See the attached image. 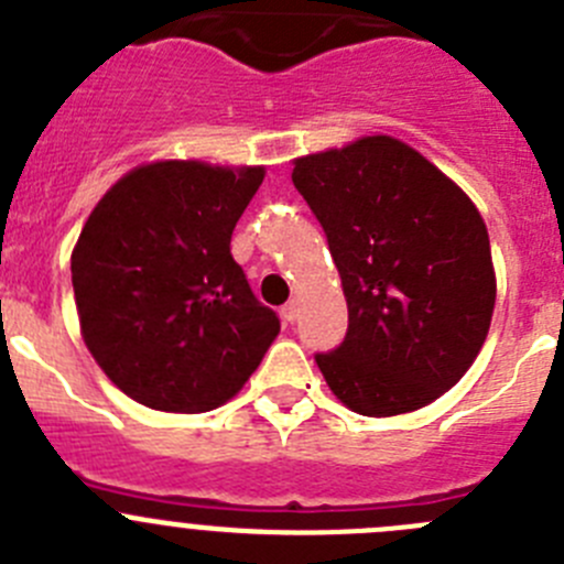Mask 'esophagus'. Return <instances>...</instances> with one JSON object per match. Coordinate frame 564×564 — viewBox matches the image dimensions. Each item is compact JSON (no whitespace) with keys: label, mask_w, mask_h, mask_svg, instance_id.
Here are the masks:
<instances>
[{"label":"esophagus","mask_w":564,"mask_h":564,"mask_svg":"<svg viewBox=\"0 0 564 564\" xmlns=\"http://www.w3.org/2000/svg\"><path fill=\"white\" fill-rule=\"evenodd\" d=\"M297 303H294V300H292V303H286V306H283L281 308V317L283 319H286V323H294V319H297Z\"/></svg>","instance_id":"obj_1"}]
</instances>
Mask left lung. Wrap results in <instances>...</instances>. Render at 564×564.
<instances>
[{
  "instance_id": "left-lung-1",
  "label": "left lung",
  "mask_w": 564,
  "mask_h": 564,
  "mask_svg": "<svg viewBox=\"0 0 564 564\" xmlns=\"http://www.w3.org/2000/svg\"><path fill=\"white\" fill-rule=\"evenodd\" d=\"M328 236L347 334L317 354L330 392L367 417L429 406L476 361L496 308L487 225L417 150L367 135L294 161Z\"/></svg>"
}]
</instances>
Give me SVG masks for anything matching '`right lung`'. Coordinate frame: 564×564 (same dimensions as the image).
Returning <instances> with one entry per match:
<instances>
[{"label":"right lung","instance_id":"right-lung-1","mask_svg":"<svg viewBox=\"0 0 564 564\" xmlns=\"http://www.w3.org/2000/svg\"><path fill=\"white\" fill-rule=\"evenodd\" d=\"M264 181L158 161L116 183L72 252L83 339L105 376L158 412L230 401L281 330L230 256V236Z\"/></svg>","mask_w":564,"mask_h":564}]
</instances>
